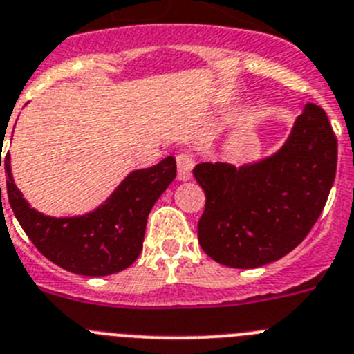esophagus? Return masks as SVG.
Returning a JSON list of instances; mask_svg holds the SVG:
<instances>
[{
  "label": "esophagus",
  "mask_w": 354,
  "mask_h": 354,
  "mask_svg": "<svg viewBox=\"0 0 354 354\" xmlns=\"http://www.w3.org/2000/svg\"><path fill=\"white\" fill-rule=\"evenodd\" d=\"M194 167V161L189 154H179L177 156V177L180 180L191 179V170Z\"/></svg>",
  "instance_id": "1"
}]
</instances>
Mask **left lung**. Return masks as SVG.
I'll return each instance as SVG.
<instances>
[{
  "instance_id": "left-lung-1",
  "label": "left lung",
  "mask_w": 354,
  "mask_h": 354,
  "mask_svg": "<svg viewBox=\"0 0 354 354\" xmlns=\"http://www.w3.org/2000/svg\"><path fill=\"white\" fill-rule=\"evenodd\" d=\"M337 170V137L325 110L307 103L283 149L254 165L200 163L205 191L198 221L203 251L232 268H256L293 251L328 200Z\"/></svg>"
}]
</instances>
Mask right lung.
I'll return each instance as SVG.
<instances>
[{"label": "right lung", "mask_w": 354, "mask_h": 354, "mask_svg": "<svg viewBox=\"0 0 354 354\" xmlns=\"http://www.w3.org/2000/svg\"><path fill=\"white\" fill-rule=\"evenodd\" d=\"M5 171L10 207L35 248L64 270L102 277L124 270L138 258L149 212L175 179L177 167L174 156H168L154 167L131 171L95 212L59 219L37 212L22 198L12 179L10 154L5 156Z\"/></svg>", "instance_id": "obj_1"}]
</instances>
